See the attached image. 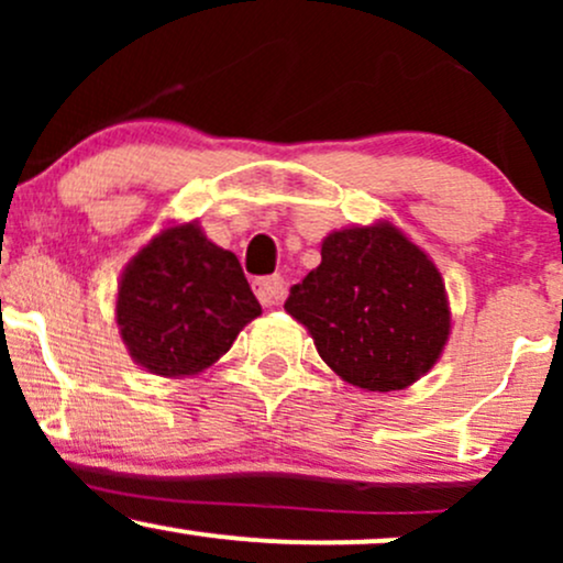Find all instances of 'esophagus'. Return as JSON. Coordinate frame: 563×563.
<instances>
[{"label":"esophagus","mask_w":563,"mask_h":563,"mask_svg":"<svg viewBox=\"0 0 563 563\" xmlns=\"http://www.w3.org/2000/svg\"><path fill=\"white\" fill-rule=\"evenodd\" d=\"M254 290L256 299H260L264 307H277V303L283 301V296H286V283H283L280 275L260 277V280L254 283Z\"/></svg>","instance_id":"esophagus-1"}]
</instances>
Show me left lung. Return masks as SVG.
Returning <instances> with one entry per match:
<instances>
[{"label":"left lung","instance_id":"1","mask_svg":"<svg viewBox=\"0 0 563 563\" xmlns=\"http://www.w3.org/2000/svg\"><path fill=\"white\" fill-rule=\"evenodd\" d=\"M320 256L286 299L320 357L367 391L421 378L450 333L444 283L429 256L391 224L333 232Z\"/></svg>","mask_w":563,"mask_h":563}]
</instances>
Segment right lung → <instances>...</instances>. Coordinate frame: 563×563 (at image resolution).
I'll list each match as a JSON object with an SVG mask.
<instances>
[{"instance_id": "add662e5", "label": "right lung", "mask_w": 563, "mask_h": 563, "mask_svg": "<svg viewBox=\"0 0 563 563\" xmlns=\"http://www.w3.org/2000/svg\"><path fill=\"white\" fill-rule=\"evenodd\" d=\"M260 312L238 256L196 224L153 238L129 262L115 301L121 339L156 376H192L217 363Z\"/></svg>"}]
</instances>
